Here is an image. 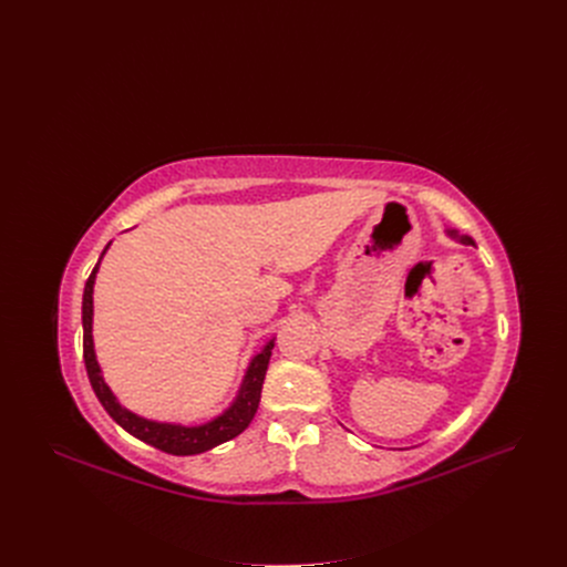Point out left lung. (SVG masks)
<instances>
[{
	"label": "left lung",
	"mask_w": 567,
	"mask_h": 567,
	"mask_svg": "<svg viewBox=\"0 0 567 567\" xmlns=\"http://www.w3.org/2000/svg\"><path fill=\"white\" fill-rule=\"evenodd\" d=\"M453 236H457V234H455V231H453ZM460 241H464V244H473V241H471V238H468V236H462V238H460Z\"/></svg>",
	"instance_id": "1"
}]
</instances>
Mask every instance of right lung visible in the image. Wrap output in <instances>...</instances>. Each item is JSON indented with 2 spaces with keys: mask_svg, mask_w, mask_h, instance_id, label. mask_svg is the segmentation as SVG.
<instances>
[{
  "mask_svg": "<svg viewBox=\"0 0 567 567\" xmlns=\"http://www.w3.org/2000/svg\"><path fill=\"white\" fill-rule=\"evenodd\" d=\"M96 271H99V264L94 266L92 276H89V280L84 285V296H82V351H84V368H86L89 381H92V389H94L99 402L103 404V409L112 415V421H116L128 434L137 436L140 441L154 445V449L169 453V455H197L204 451H212V449H216V445L241 434L257 413L259 398H261V383H264L268 359H271V349L276 342H268L264 347V351L255 355V361L250 363L246 381L241 385V393H238L236 402L223 415H218L216 421L199 425V427H182V425L154 423V421L140 419V415L126 411L114 400L112 391L107 389V383L101 377V368L96 363L94 340H92V315H94L92 293H94Z\"/></svg>",
  "mask_w": 567,
  "mask_h": 567,
  "instance_id": "add662e5",
  "label": "right lung"
}]
</instances>
